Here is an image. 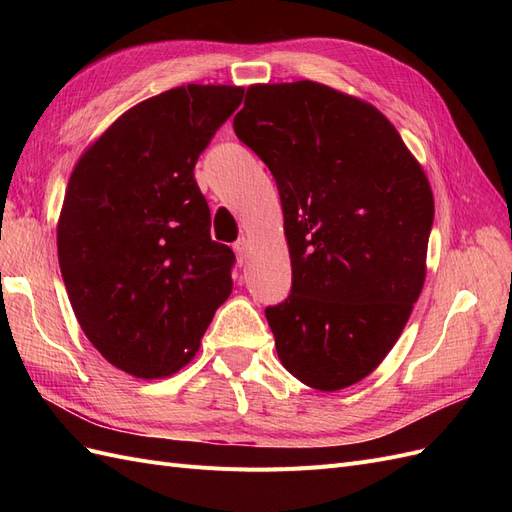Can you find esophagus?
I'll list each match as a JSON object with an SVG mask.
<instances>
[{"mask_svg": "<svg viewBox=\"0 0 512 512\" xmlns=\"http://www.w3.org/2000/svg\"><path fill=\"white\" fill-rule=\"evenodd\" d=\"M232 250H235V254H237L239 265H243V262L247 260V254H250V239L241 237L235 245H232Z\"/></svg>", "mask_w": 512, "mask_h": 512, "instance_id": "obj_1", "label": "esophagus"}]
</instances>
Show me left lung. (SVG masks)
<instances>
[{
    "label": "left lung",
    "instance_id": "8db88e82",
    "mask_svg": "<svg viewBox=\"0 0 512 512\" xmlns=\"http://www.w3.org/2000/svg\"><path fill=\"white\" fill-rule=\"evenodd\" d=\"M232 128L282 200L292 292L265 312L277 356L316 391L361 382L425 284L423 166L374 104L314 81L250 85Z\"/></svg>",
    "mask_w": 512,
    "mask_h": 512
}]
</instances>
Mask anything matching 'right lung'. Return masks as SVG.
Instances as JSON below:
<instances>
[{"instance_id":"right-lung-1","label":"right lung","mask_w":512,"mask_h":512,"mask_svg":"<svg viewBox=\"0 0 512 512\" xmlns=\"http://www.w3.org/2000/svg\"><path fill=\"white\" fill-rule=\"evenodd\" d=\"M243 87L185 85L115 119L76 162L57 256L83 333L126 374L173 376L232 292L235 254L211 239L194 166Z\"/></svg>"}]
</instances>
